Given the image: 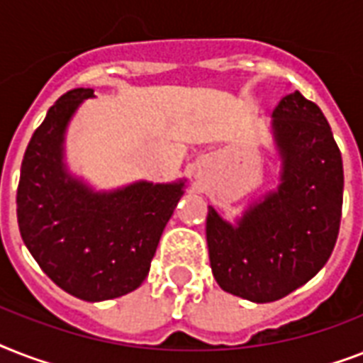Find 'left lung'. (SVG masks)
Segmentation results:
<instances>
[{
	"label": "left lung",
	"mask_w": 363,
	"mask_h": 363,
	"mask_svg": "<svg viewBox=\"0 0 363 363\" xmlns=\"http://www.w3.org/2000/svg\"><path fill=\"white\" fill-rule=\"evenodd\" d=\"M281 182L233 226L207 215L211 269L222 290L254 303L284 298L332 256L343 209V160L320 107L299 92L273 111Z\"/></svg>",
	"instance_id": "1"
}]
</instances>
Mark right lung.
<instances>
[{
  "instance_id": "obj_1",
  "label": "right lung",
  "mask_w": 363,
  "mask_h": 363,
  "mask_svg": "<svg viewBox=\"0 0 363 363\" xmlns=\"http://www.w3.org/2000/svg\"><path fill=\"white\" fill-rule=\"evenodd\" d=\"M92 88H75L48 109L26 148L16 190L20 235L50 281L84 301L133 292L147 279L184 181H139L94 192L64 164V139Z\"/></svg>"
}]
</instances>
